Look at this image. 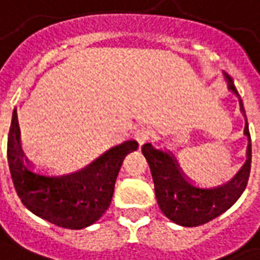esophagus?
Listing matches in <instances>:
<instances>
[{"mask_svg":"<svg viewBox=\"0 0 260 260\" xmlns=\"http://www.w3.org/2000/svg\"><path fill=\"white\" fill-rule=\"evenodd\" d=\"M150 138H151V132H150L149 128H140V129H138L135 132V139L138 140V143H139L140 146L145 145L146 142H149Z\"/></svg>","mask_w":260,"mask_h":260,"instance_id":"1","label":"esophagus"}]
</instances>
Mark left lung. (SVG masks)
Returning <instances> with one entry per match:
<instances>
[{
  "label": "left lung",
  "instance_id": "left-lung-1",
  "mask_svg": "<svg viewBox=\"0 0 260 260\" xmlns=\"http://www.w3.org/2000/svg\"><path fill=\"white\" fill-rule=\"evenodd\" d=\"M226 78L230 89L238 95L232 77L226 74ZM241 110L245 113L243 101H241ZM244 132L249 139L247 162L229 183L215 189L194 187L193 184H190L186 180L174 155L154 149L150 143L142 146V153L149 162L153 182H154L157 203L167 218L180 226L194 228L218 218L220 213L228 211L240 199V196L243 194L248 184L249 172H251V158H252L248 122Z\"/></svg>",
  "mask_w": 260,
  "mask_h": 260
}]
</instances>
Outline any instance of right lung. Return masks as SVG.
Instances as JSON below:
<instances>
[{"mask_svg":"<svg viewBox=\"0 0 260 260\" xmlns=\"http://www.w3.org/2000/svg\"><path fill=\"white\" fill-rule=\"evenodd\" d=\"M139 147L128 140L115 146L76 174L49 178L34 174L23 164L16 115L8 132L7 157L13 186L23 205L59 228L78 230L95 223L110 207L122 159Z\"/></svg>","mask_w":260,"mask_h":260,"instance_id":"obj_1","label":"right lung"}]
</instances>
